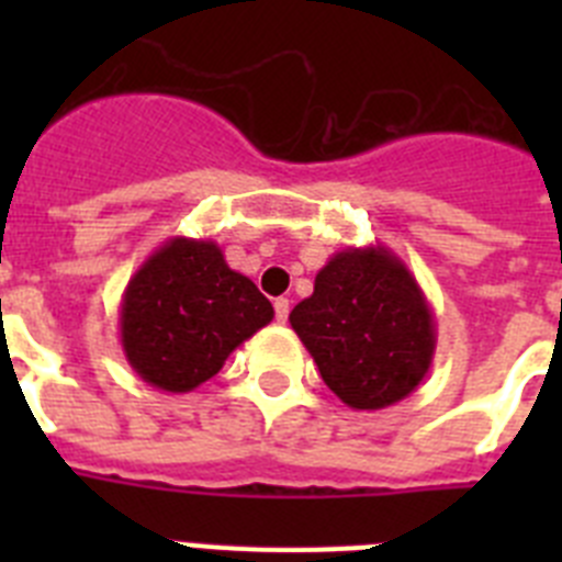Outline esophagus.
<instances>
[{
	"label": "esophagus",
	"instance_id": "esophagus-1",
	"mask_svg": "<svg viewBox=\"0 0 562 562\" xmlns=\"http://www.w3.org/2000/svg\"><path fill=\"white\" fill-rule=\"evenodd\" d=\"M286 317H290V297H276V321L286 324Z\"/></svg>",
	"mask_w": 562,
	"mask_h": 562
}]
</instances>
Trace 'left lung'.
I'll return each instance as SVG.
<instances>
[{
    "mask_svg": "<svg viewBox=\"0 0 562 562\" xmlns=\"http://www.w3.org/2000/svg\"><path fill=\"white\" fill-rule=\"evenodd\" d=\"M290 324L326 385L355 411L396 405L434 362V310L414 272L380 241L335 252Z\"/></svg>",
    "mask_w": 562,
    "mask_h": 562,
    "instance_id": "8db88e82",
    "label": "left lung"
}]
</instances>
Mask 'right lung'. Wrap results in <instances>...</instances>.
Here are the masks:
<instances>
[{"label": "right lung", "mask_w": 562, "mask_h": 562, "mask_svg": "<svg viewBox=\"0 0 562 562\" xmlns=\"http://www.w3.org/2000/svg\"><path fill=\"white\" fill-rule=\"evenodd\" d=\"M272 304L211 238L173 236L128 278L121 346L143 382L188 394L272 321Z\"/></svg>", "instance_id": "1"}]
</instances>
